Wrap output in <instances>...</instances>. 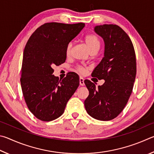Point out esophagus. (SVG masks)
Returning a JSON list of instances; mask_svg holds the SVG:
<instances>
[{
  "instance_id": "esophagus-1",
  "label": "esophagus",
  "mask_w": 154,
  "mask_h": 154,
  "mask_svg": "<svg viewBox=\"0 0 154 154\" xmlns=\"http://www.w3.org/2000/svg\"><path fill=\"white\" fill-rule=\"evenodd\" d=\"M85 79L82 77H80V86H84L85 85Z\"/></svg>"
}]
</instances>
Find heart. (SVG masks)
<instances>
[{
    "mask_svg": "<svg viewBox=\"0 0 154 154\" xmlns=\"http://www.w3.org/2000/svg\"><path fill=\"white\" fill-rule=\"evenodd\" d=\"M85 42L90 51H98L99 47H100V40H99V37L95 34H90L87 35V36H85ZM72 47V42H69L68 44L67 45L66 48V54L67 56H69L70 55V53H71ZM75 71L80 73V74H84L85 72V69L82 66H77L75 67Z\"/></svg>",
    "mask_w": 154,
    "mask_h": 154,
    "instance_id": "b5f03b06",
    "label": "heart"
}]
</instances>
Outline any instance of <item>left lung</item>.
Wrapping results in <instances>:
<instances>
[{
	"label": "left lung",
	"mask_w": 154,
	"mask_h": 154,
	"mask_svg": "<svg viewBox=\"0 0 154 154\" xmlns=\"http://www.w3.org/2000/svg\"><path fill=\"white\" fill-rule=\"evenodd\" d=\"M95 32L103 38L105 53L92 76L105 82L96 88L91 80H85L89 91L85 106L91 117L108 121L122 112L131 95L137 73L136 55L131 38L120 26H97Z\"/></svg>",
	"instance_id": "obj_1"
}]
</instances>
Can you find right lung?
Segmentation results:
<instances>
[{"label": "right lung", "instance_id": "obj_1", "mask_svg": "<svg viewBox=\"0 0 154 154\" xmlns=\"http://www.w3.org/2000/svg\"><path fill=\"white\" fill-rule=\"evenodd\" d=\"M85 26L84 23H46L29 37L24 48L21 86L27 106L35 117L48 122L63 114L79 86V77L69 72L63 79L53 75V66L63 63L67 45Z\"/></svg>", "mask_w": 154, "mask_h": 154}]
</instances>
